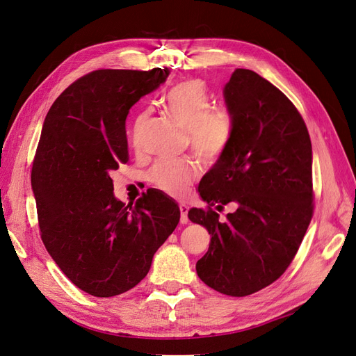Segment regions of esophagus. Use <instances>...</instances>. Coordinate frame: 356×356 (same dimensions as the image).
<instances>
[{"mask_svg":"<svg viewBox=\"0 0 356 356\" xmlns=\"http://www.w3.org/2000/svg\"><path fill=\"white\" fill-rule=\"evenodd\" d=\"M179 211H181V223H188V206L179 204Z\"/></svg>","mask_w":356,"mask_h":356,"instance_id":"1","label":"esophagus"}]
</instances>
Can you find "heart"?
Here are the masks:
<instances>
[{
	"label": "heart",
	"instance_id": "1",
	"mask_svg": "<svg viewBox=\"0 0 356 356\" xmlns=\"http://www.w3.org/2000/svg\"><path fill=\"white\" fill-rule=\"evenodd\" d=\"M163 108L187 130L193 152L203 162H215L229 147L235 120L226 106H213V99L202 80L191 79L177 83L163 96ZM149 112L140 113L134 122L133 143L141 145V134ZM150 181L163 193L182 197L197 178V168L187 159H162L150 169Z\"/></svg>",
	"mask_w": 356,
	"mask_h": 356
}]
</instances>
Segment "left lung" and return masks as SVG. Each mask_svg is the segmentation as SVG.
<instances>
[{
	"label": "left lung",
	"mask_w": 356,
	"mask_h": 356,
	"mask_svg": "<svg viewBox=\"0 0 356 356\" xmlns=\"http://www.w3.org/2000/svg\"><path fill=\"white\" fill-rule=\"evenodd\" d=\"M235 131L229 147L203 177L207 210L191 222L210 234L197 275L229 296H247L277 280L292 263L312 218V149L307 125L289 99L251 70L225 84ZM237 204L222 222L211 207Z\"/></svg>",
	"instance_id": "obj_1"
}]
</instances>
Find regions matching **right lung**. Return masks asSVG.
Wrapping results in <instances>:
<instances>
[{"mask_svg":"<svg viewBox=\"0 0 356 356\" xmlns=\"http://www.w3.org/2000/svg\"><path fill=\"white\" fill-rule=\"evenodd\" d=\"M168 76V68L92 71L56 97L42 127L32 168L40 238L89 295L134 288L179 222V207L161 191L125 206L112 182L113 170L129 162L127 115Z\"/></svg>","mask_w":356,"mask_h":356,"instance_id":"right-lung-1","label":"right lung"}]
</instances>
